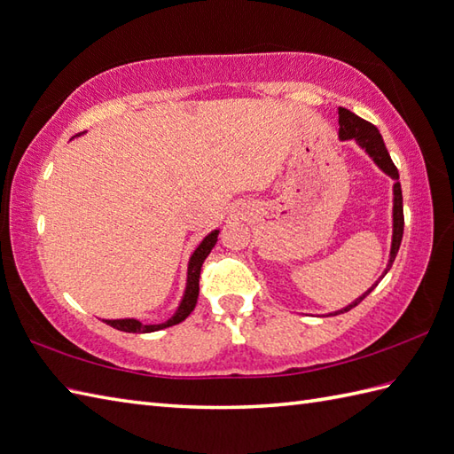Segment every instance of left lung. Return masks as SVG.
Masks as SVG:
<instances>
[{
  "mask_svg": "<svg viewBox=\"0 0 454 454\" xmlns=\"http://www.w3.org/2000/svg\"><path fill=\"white\" fill-rule=\"evenodd\" d=\"M339 125H340V129H339V139L340 141L354 139L367 154L372 156V160L379 168H381V170L387 176H391L395 179V185H393V241H391V255H388V262H387V267L383 270V275L379 277V280H381L388 272V269H391V265H393V261H395L396 253H398V247H400V241H403V231H404L403 189H400V182H398V170H396V166L393 164L391 156H388V151H387V146L383 143V137H381V133H379V129L375 128V125H372L370 121H365L362 118H357L356 114H352L350 110H346V108H339ZM379 280L373 284L372 288H367V292H364L362 296H357L354 301L344 305L342 309H336V311H333L329 315H340V313H346V311H350L352 308H356V305L360 303L367 296V294H370L377 286Z\"/></svg>",
  "mask_w": 454,
  "mask_h": 454,
  "instance_id": "left-lung-1",
  "label": "left lung"
}]
</instances>
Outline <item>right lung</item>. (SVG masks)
<instances>
[{
    "label": "right lung",
    "mask_w": 454,
    "mask_h": 454,
    "mask_svg": "<svg viewBox=\"0 0 454 454\" xmlns=\"http://www.w3.org/2000/svg\"><path fill=\"white\" fill-rule=\"evenodd\" d=\"M218 231L220 230H213L210 234H207L201 244H199L195 247V251L192 253V257H189L184 298H182V301H179L177 309L170 319L164 321V323H158V325H145L139 319H133V317L131 319L129 317L128 319H104V323L114 326V329L123 331V333H154V331L166 329V326L182 323L187 317V315L195 309V303H197V298H199V277H201L203 261L207 259L210 249L215 247L216 239H218Z\"/></svg>",
    "instance_id": "add662e5"
}]
</instances>
